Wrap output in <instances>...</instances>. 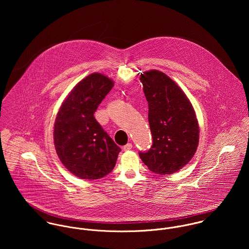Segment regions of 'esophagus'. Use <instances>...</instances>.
<instances>
[{"label":"esophagus","mask_w":249,"mask_h":249,"mask_svg":"<svg viewBox=\"0 0 249 249\" xmlns=\"http://www.w3.org/2000/svg\"><path fill=\"white\" fill-rule=\"evenodd\" d=\"M124 150H125V151H127V150H130L131 148H132V143H130V142H128V143H126L125 145H124Z\"/></svg>","instance_id":"34e87169"}]
</instances>
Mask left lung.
<instances>
[{
    "label": "left lung",
    "mask_w": 249,
    "mask_h": 249,
    "mask_svg": "<svg viewBox=\"0 0 249 249\" xmlns=\"http://www.w3.org/2000/svg\"><path fill=\"white\" fill-rule=\"evenodd\" d=\"M140 80L148 103L152 145L139 155L148 170L171 175L181 170L195 155L199 139L198 122L189 99L167 74L143 71Z\"/></svg>",
    "instance_id": "1"
}]
</instances>
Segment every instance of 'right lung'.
<instances>
[{"instance_id":"add662e5","label":"right lung","mask_w":249,"mask_h":249,"mask_svg":"<svg viewBox=\"0 0 249 249\" xmlns=\"http://www.w3.org/2000/svg\"><path fill=\"white\" fill-rule=\"evenodd\" d=\"M113 86L105 74L91 73L74 86L57 113L53 129L56 153L65 168L81 179L106 177L121 151L94 117Z\"/></svg>"}]
</instances>
